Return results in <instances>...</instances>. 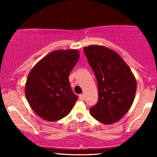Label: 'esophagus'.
Here are the masks:
<instances>
[{"label": "esophagus", "instance_id": "esophagus-1", "mask_svg": "<svg viewBox=\"0 0 157 157\" xmlns=\"http://www.w3.org/2000/svg\"><path fill=\"white\" fill-rule=\"evenodd\" d=\"M79 98H80V100H85L84 94H80V95H79Z\"/></svg>", "mask_w": 157, "mask_h": 157}]
</instances>
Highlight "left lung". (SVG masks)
Returning <instances> with one entry per match:
<instances>
[{"label":"left lung","mask_w":157,"mask_h":157,"mask_svg":"<svg viewBox=\"0 0 157 157\" xmlns=\"http://www.w3.org/2000/svg\"><path fill=\"white\" fill-rule=\"evenodd\" d=\"M97 81L98 101L90 109L97 121L106 125L123 117L134 102L136 81L129 66L117 52L102 46L84 47Z\"/></svg>","instance_id":"1"}]
</instances>
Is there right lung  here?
<instances>
[{"label": "right lung", "mask_w": 157, "mask_h": 157, "mask_svg": "<svg viewBox=\"0 0 157 157\" xmlns=\"http://www.w3.org/2000/svg\"><path fill=\"white\" fill-rule=\"evenodd\" d=\"M79 57L77 50L54 51L29 74L25 86L26 100L46 121H57L67 116L78 99L71 89L68 76Z\"/></svg>", "instance_id": "obj_1"}]
</instances>
